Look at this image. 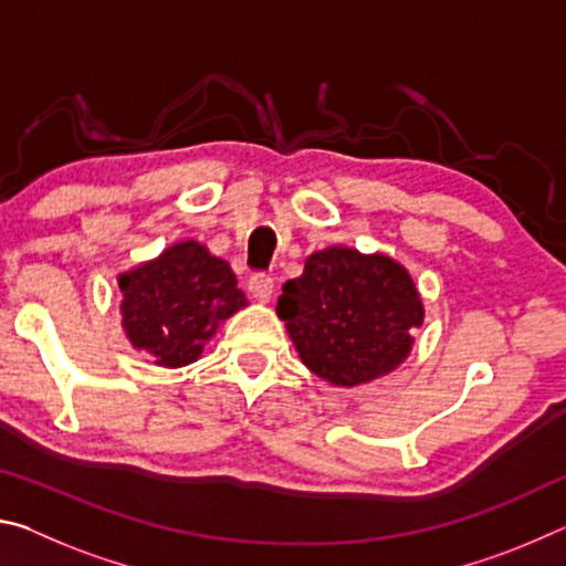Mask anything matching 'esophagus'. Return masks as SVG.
I'll use <instances>...</instances> for the list:
<instances>
[{"instance_id":"34e87169","label":"esophagus","mask_w":566,"mask_h":566,"mask_svg":"<svg viewBox=\"0 0 566 566\" xmlns=\"http://www.w3.org/2000/svg\"><path fill=\"white\" fill-rule=\"evenodd\" d=\"M249 292H252L256 302L266 304L274 294V280H272V276H266V274H254L252 280H249Z\"/></svg>"}]
</instances>
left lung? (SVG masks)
Returning a JSON list of instances; mask_svg holds the SVG:
<instances>
[{
	"label": "left lung",
	"mask_w": 566,
	"mask_h": 566,
	"mask_svg": "<svg viewBox=\"0 0 566 566\" xmlns=\"http://www.w3.org/2000/svg\"><path fill=\"white\" fill-rule=\"evenodd\" d=\"M276 314L306 369L334 387H359L409 357L424 304L411 274L387 254L327 247L282 286Z\"/></svg>",
	"instance_id": "left-lung-1"
}]
</instances>
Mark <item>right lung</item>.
Returning <instances> with one entry per match:
<instances>
[{"label":"right lung","mask_w":566,"mask_h":566,"mask_svg":"<svg viewBox=\"0 0 566 566\" xmlns=\"http://www.w3.org/2000/svg\"><path fill=\"white\" fill-rule=\"evenodd\" d=\"M122 327L134 349L157 367H187L202 357L219 324L247 306L237 276L202 242L187 239L117 276Z\"/></svg>","instance_id":"add662e5"}]
</instances>
